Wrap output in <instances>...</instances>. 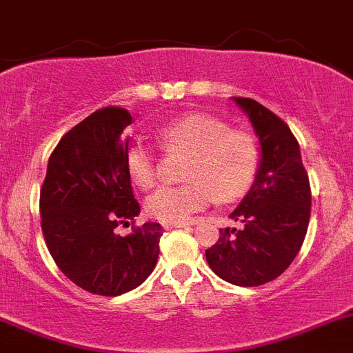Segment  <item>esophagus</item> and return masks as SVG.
Segmentation results:
<instances>
[{
	"label": "esophagus",
	"instance_id": "34e87169",
	"mask_svg": "<svg viewBox=\"0 0 353 353\" xmlns=\"http://www.w3.org/2000/svg\"><path fill=\"white\" fill-rule=\"evenodd\" d=\"M190 223H163L165 230H169V228H184L188 227Z\"/></svg>",
	"mask_w": 353,
	"mask_h": 353
}]
</instances>
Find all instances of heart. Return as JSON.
Listing matches in <instances>:
<instances>
[{"instance_id":"heart-1","label":"heart","mask_w":353,"mask_h":353,"mask_svg":"<svg viewBox=\"0 0 353 353\" xmlns=\"http://www.w3.org/2000/svg\"><path fill=\"white\" fill-rule=\"evenodd\" d=\"M169 153L188 154L181 186H163L145 200V211L161 223H184L216 199L232 202L252 188L259 172V144L253 133L230 130L218 117L188 114L158 130ZM126 170L139 188H153L160 177L157 154L135 144L126 154Z\"/></svg>"}]
</instances>
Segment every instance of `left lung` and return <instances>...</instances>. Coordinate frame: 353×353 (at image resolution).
Here are the masks:
<instances>
[{
  "label": "left lung",
  "instance_id": "8db88e82",
  "mask_svg": "<svg viewBox=\"0 0 353 353\" xmlns=\"http://www.w3.org/2000/svg\"><path fill=\"white\" fill-rule=\"evenodd\" d=\"M262 145V161L243 202L230 214L241 228H221L205 250L209 268L228 283L259 287L283 274L304 243L311 188L299 142L281 117L252 98L236 97Z\"/></svg>",
  "mask_w": 353,
  "mask_h": 353
}]
</instances>
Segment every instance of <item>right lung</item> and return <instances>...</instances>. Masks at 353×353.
Here are the masks:
<instances>
[{"label":"right lung","mask_w":353,"mask_h":353,"mask_svg":"<svg viewBox=\"0 0 353 353\" xmlns=\"http://www.w3.org/2000/svg\"><path fill=\"white\" fill-rule=\"evenodd\" d=\"M132 116L103 107L68 130L54 148L40 190L42 232L54 262L82 290L116 297L144 283L160 253V223L141 212L126 170ZM132 225L128 236L117 226Z\"/></svg>","instance_id":"obj_1"}]
</instances>
